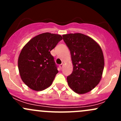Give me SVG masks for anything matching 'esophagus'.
<instances>
[{"instance_id":"obj_1","label":"esophagus","mask_w":121,"mask_h":121,"mask_svg":"<svg viewBox=\"0 0 121 121\" xmlns=\"http://www.w3.org/2000/svg\"><path fill=\"white\" fill-rule=\"evenodd\" d=\"M63 66H64V64H60V65H59V67L60 68H62L63 67Z\"/></svg>"}]
</instances>
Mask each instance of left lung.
I'll list each match as a JSON object with an SVG mask.
<instances>
[{"mask_svg": "<svg viewBox=\"0 0 121 121\" xmlns=\"http://www.w3.org/2000/svg\"><path fill=\"white\" fill-rule=\"evenodd\" d=\"M70 51L73 73L67 77L68 84L76 93L84 94L94 88L102 78L104 68L103 52L92 38L81 33L63 35Z\"/></svg>", "mask_w": 121, "mask_h": 121, "instance_id": "obj_1", "label": "left lung"}]
</instances>
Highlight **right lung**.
I'll return each instance as SVG.
<instances>
[{
	"mask_svg": "<svg viewBox=\"0 0 121 121\" xmlns=\"http://www.w3.org/2000/svg\"><path fill=\"white\" fill-rule=\"evenodd\" d=\"M63 39L61 35L44 33L31 39L18 58L20 77L31 90L42 91L52 85L58 73L50 51Z\"/></svg>",
	"mask_w": 121,
	"mask_h": 121,
	"instance_id": "1",
	"label": "right lung"
}]
</instances>
